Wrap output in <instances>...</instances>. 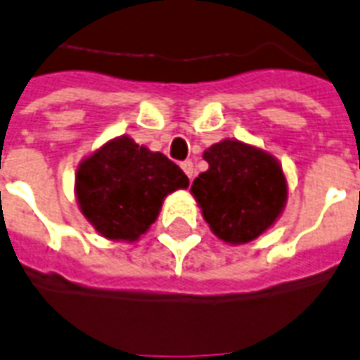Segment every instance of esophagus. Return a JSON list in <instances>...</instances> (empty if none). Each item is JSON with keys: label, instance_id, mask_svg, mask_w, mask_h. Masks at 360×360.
I'll use <instances>...</instances> for the list:
<instances>
[{"label": "esophagus", "instance_id": "1", "mask_svg": "<svg viewBox=\"0 0 360 360\" xmlns=\"http://www.w3.org/2000/svg\"><path fill=\"white\" fill-rule=\"evenodd\" d=\"M181 167H183V172L187 173L188 179H194V175H196V169H194V164L191 160H185V162H181Z\"/></svg>", "mask_w": 360, "mask_h": 360}]
</instances>
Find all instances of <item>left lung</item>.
Instances as JSON below:
<instances>
[{"mask_svg": "<svg viewBox=\"0 0 360 360\" xmlns=\"http://www.w3.org/2000/svg\"><path fill=\"white\" fill-rule=\"evenodd\" d=\"M210 169L194 179V198L221 240L244 244L267 231L286 202V179L273 156L238 141L204 153Z\"/></svg>", "mask_w": 360, "mask_h": 360, "instance_id": "left-lung-1", "label": "left lung"}]
</instances>
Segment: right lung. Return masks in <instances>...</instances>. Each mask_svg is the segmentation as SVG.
I'll use <instances>...</instances> for the list:
<instances>
[{
  "instance_id": "obj_1",
  "label": "right lung",
  "mask_w": 360,
  "mask_h": 360,
  "mask_svg": "<svg viewBox=\"0 0 360 360\" xmlns=\"http://www.w3.org/2000/svg\"><path fill=\"white\" fill-rule=\"evenodd\" d=\"M185 187L188 177L175 162L129 137L106 143L79 166L76 177L82 214L112 240H137L167 194Z\"/></svg>"
}]
</instances>
